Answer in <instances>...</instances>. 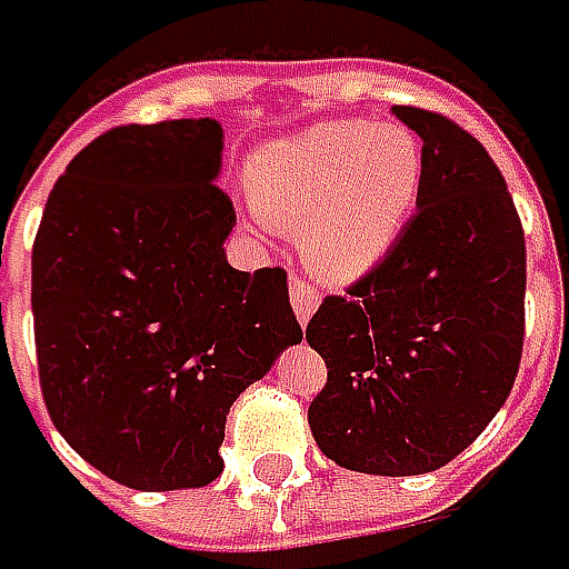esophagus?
Listing matches in <instances>:
<instances>
[{
    "instance_id": "esophagus-1",
    "label": "esophagus",
    "mask_w": 569,
    "mask_h": 569,
    "mask_svg": "<svg viewBox=\"0 0 569 569\" xmlns=\"http://www.w3.org/2000/svg\"><path fill=\"white\" fill-rule=\"evenodd\" d=\"M291 307H295V313H298L300 327H307V320H310L313 310L320 307V291H313L307 281L295 278V281H291Z\"/></svg>"
}]
</instances>
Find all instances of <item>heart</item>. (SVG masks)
<instances>
[{
  "instance_id": "1",
  "label": "heart",
  "mask_w": 569,
  "mask_h": 569,
  "mask_svg": "<svg viewBox=\"0 0 569 569\" xmlns=\"http://www.w3.org/2000/svg\"><path fill=\"white\" fill-rule=\"evenodd\" d=\"M246 188L256 213L298 233L307 269L352 284L403 240L426 188L419 137L378 121H323L252 153Z\"/></svg>"
}]
</instances>
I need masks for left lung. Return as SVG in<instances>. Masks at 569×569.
<instances>
[{"label":"left lung","instance_id":"8db88e82","mask_svg":"<svg viewBox=\"0 0 569 569\" xmlns=\"http://www.w3.org/2000/svg\"><path fill=\"white\" fill-rule=\"evenodd\" d=\"M390 111L422 140V201L381 266L307 327L329 368L310 429L339 468L412 477L458 458L516 383L526 233L468 130L410 104Z\"/></svg>","mask_w":569,"mask_h":569}]
</instances>
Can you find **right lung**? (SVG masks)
Segmentation results:
<instances>
[{"label":"right lung","mask_w":569,"mask_h":569,"mask_svg":"<svg viewBox=\"0 0 569 569\" xmlns=\"http://www.w3.org/2000/svg\"><path fill=\"white\" fill-rule=\"evenodd\" d=\"M213 118L114 128L67 166L31 252L47 412L79 458L130 490L220 477L233 400L303 332L281 269L240 271L213 186Z\"/></svg>","instance_id":"right-lung-1"}]
</instances>
